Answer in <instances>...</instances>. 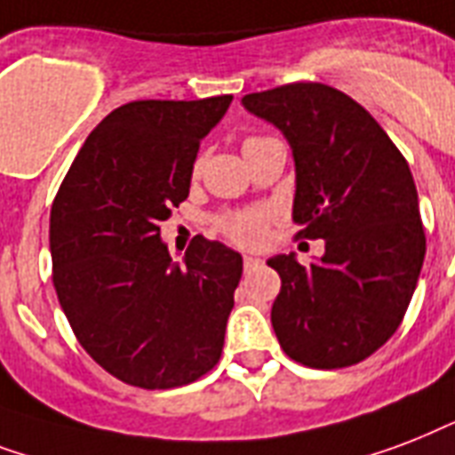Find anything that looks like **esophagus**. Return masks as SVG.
I'll use <instances>...</instances> for the list:
<instances>
[{"mask_svg":"<svg viewBox=\"0 0 455 455\" xmlns=\"http://www.w3.org/2000/svg\"><path fill=\"white\" fill-rule=\"evenodd\" d=\"M260 266V259L256 256H244V270H253V267Z\"/></svg>","mask_w":455,"mask_h":455,"instance_id":"obj_1","label":"esophagus"}]
</instances>
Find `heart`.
<instances>
[{
  "label": "heart",
  "mask_w": 455,
  "mask_h": 455,
  "mask_svg": "<svg viewBox=\"0 0 455 455\" xmlns=\"http://www.w3.org/2000/svg\"><path fill=\"white\" fill-rule=\"evenodd\" d=\"M249 142V140H246ZM218 228L230 239L239 244H256L263 237V218L259 213L244 211V213H232L218 220Z\"/></svg>",
  "instance_id": "heart-1"
}]
</instances>
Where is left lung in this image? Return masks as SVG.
Instances as JSON below:
<instances>
[{"instance_id":"8db88e82","label":"left lung","mask_w":455,"mask_h":455,"mask_svg":"<svg viewBox=\"0 0 455 455\" xmlns=\"http://www.w3.org/2000/svg\"><path fill=\"white\" fill-rule=\"evenodd\" d=\"M249 114L291 147V218L325 239L320 260H267L283 280L270 320L284 354L308 368H347L375 354L403 320L425 260L418 192L406 158L348 94L291 83L246 94Z\"/></svg>"}]
</instances>
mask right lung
<instances>
[{"label": "right lung", "instance_id": "right-lung-1", "mask_svg": "<svg viewBox=\"0 0 455 455\" xmlns=\"http://www.w3.org/2000/svg\"><path fill=\"white\" fill-rule=\"evenodd\" d=\"M230 101L123 104L84 140L52 204L59 304L84 351L125 385H189L223 354L242 256L199 235L172 263L158 223L188 199L199 144Z\"/></svg>", "mask_w": 455, "mask_h": 455}]
</instances>
